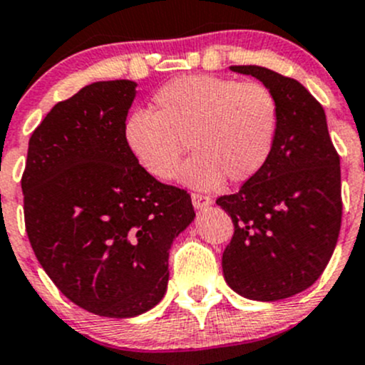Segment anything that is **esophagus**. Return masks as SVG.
Here are the masks:
<instances>
[{
  "label": "esophagus",
  "mask_w": 365,
  "mask_h": 365,
  "mask_svg": "<svg viewBox=\"0 0 365 365\" xmlns=\"http://www.w3.org/2000/svg\"><path fill=\"white\" fill-rule=\"evenodd\" d=\"M192 205L196 206L197 210H203L206 206L212 205V197L205 196V194H192Z\"/></svg>",
  "instance_id": "obj_1"
}]
</instances>
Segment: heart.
<instances>
[{"label": "heart", "instance_id": "heart-1", "mask_svg": "<svg viewBox=\"0 0 365 365\" xmlns=\"http://www.w3.org/2000/svg\"><path fill=\"white\" fill-rule=\"evenodd\" d=\"M281 125L275 95L263 83L215 76H183L159 88L152 111H134L123 127L125 145L153 178L169 182L187 146L194 155L180 182L197 190L224 178L247 182L270 160Z\"/></svg>", "mask_w": 365, "mask_h": 365}]
</instances>
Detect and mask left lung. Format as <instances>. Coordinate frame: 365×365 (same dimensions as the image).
I'll return each instance as SVG.
<instances>
[{"mask_svg": "<svg viewBox=\"0 0 365 365\" xmlns=\"http://www.w3.org/2000/svg\"><path fill=\"white\" fill-rule=\"evenodd\" d=\"M230 68L270 88L281 125L267 165L238 192L217 200L235 224L222 254L224 279L251 300H282L314 284L336 249L339 155L322 104L298 81L257 65Z\"/></svg>", "mask_w": 365, "mask_h": 365, "instance_id": "obj_1", "label": "left lung"}]
</instances>
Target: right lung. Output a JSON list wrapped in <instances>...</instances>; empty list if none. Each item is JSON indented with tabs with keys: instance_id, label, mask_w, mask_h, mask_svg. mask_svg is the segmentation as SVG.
Wrapping results in <instances>:
<instances>
[{
	"instance_id": "obj_1",
	"label": "right lung",
	"mask_w": 365,
	"mask_h": 365,
	"mask_svg": "<svg viewBox=\"0 0 365 365\" xmlns=\"http://www.w3.org/2000/svg\"><path fill=\"white\" fill-rule=\"evenodd\" d=\"M134 81H98L58 102L29 138L21 185L36 259L61 293L106 318L155 307L169 249L194 220L187 190L150 176L123 127Z\"/></svg>"
}]
</instances>
